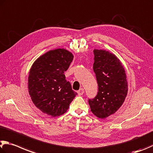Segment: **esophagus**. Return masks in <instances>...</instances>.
Wrapping results in <instances>:
<instances>
[{
  "instance_id": "34e87169",
  "label": "esophagus",
  "mask_w": 153,
  "mask_h": 153,
  "mask_svg": "<svg viewBox=\"0 0 153 153\" xmlns=\"http://www.w3.org/2000/svg\"><path fill=\"white\" fill-rule=\"evenodd\" d=\"M77 94H78V95L79 96H82V95H83V94L84 93V88H80L79 90L77 91Z\"/></svg>"
}]
</instances>
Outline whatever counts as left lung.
<instances>
[{"label": "left lung", "instance_id": "left-lung-1", "mask_svg": "<svg viewBox=\"0 0 153 153\" xmlns=\"http://www.w3.org/2000/svg\"><path fill=\"white\" fill-rule=\"evenodd\" d=\"M93 69L98 85L96 97L89 99L91 111L100 118L114 114L123 105L128 92L123 65L117 57L105 50H94Z\"/></svg>", "mask_w": 153, "mask_h": 153}]
</instances>
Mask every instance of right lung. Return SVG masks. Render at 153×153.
<instances>
[{
	"mask_svg": "<svg viewBox=\"0 0 153 153\" xmlns=\"http://www.w3.org/2000/svg\"><path fill=\"white\" fill-rule=\"evenodd\" d=\"M74 55L64 49L51 50L41 55L30 69L28 88L35 106L53 117L67 112L77 95L65 79Z\"/></svg>",
	"mask_w": 153,
	"mask_h": 153,
	"instance_id": "right-lung-1",
	"label": "right lung"
}]
</instances>
